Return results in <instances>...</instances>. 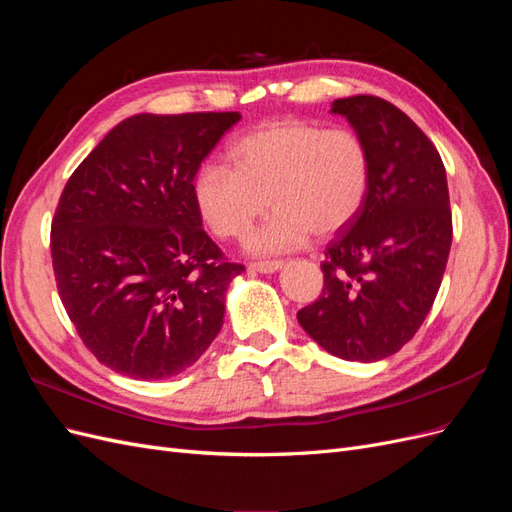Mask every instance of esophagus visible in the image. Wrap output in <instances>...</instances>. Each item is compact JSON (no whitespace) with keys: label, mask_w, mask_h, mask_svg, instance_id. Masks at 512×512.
<instances>
[{"label":"esophagus","mask_w":512,"mask_h":512,"mask_svg":"<svg viewBox=\"0 0 512 512\" xmlns=\"http://www.w3.org/2000/svg\"><path fill=\"white\" fill-rule=\"evenodd\" d=\"M284 262L282 260H258V262H250V271L254 273H275L277 269H282Z\"/></svg>","instance_id":"1"}]
</instances>
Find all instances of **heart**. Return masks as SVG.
<instances>
[{
	"label": "heart",
	"instance_id": "obj_1",
	"mask_svg": "<svg viewBox=\"0 0 512 512\" xmlns=\"http://www.w3.org/2000/svg\"><path fill=\"white\" fill-rule=\"evenodd\" d=\"M228 164L205 162L194 175V203L213 235L245 237L267 207H275L252 247L292 250L314 235L350 224L369 190V151L352 128L312 121H271L228 149Z\"/></svg>",
	"mask_w": 512,
	"mask_h": 512
}]
</instances>
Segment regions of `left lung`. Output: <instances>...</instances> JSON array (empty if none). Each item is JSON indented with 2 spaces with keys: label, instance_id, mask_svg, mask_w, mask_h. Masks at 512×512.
I'll use <instances>...</instances> for the list:
<instances>
[{
  "label": "left lung",
  "instance_id": "8db88e82",
  "mask_svg": "<svg viewBox=\"0 0 512 512\" xmlns=\"http://www.w3.org/2000/svg\"><path fill=\"white\" fill-rule=\"evenodd\" d=\"M369 151V190L327 245L324 288L299 309L305 333L333 356L374 363L421 329L453 241L446 170L416 123L376 96L335 100Z\"/></svg>",
  "mask_w": 512,
  "mask_h": 512
}]
</instances>
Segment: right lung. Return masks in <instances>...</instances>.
I'll list each match as a JSON object with an SVG mask.
<instances>
[{"instance_id": "obj_1", "label": "right lung", "mask_w": 512, "mask_h": 512, "mask_svg": "<svg viewBox=\"0 0 512 512\" xmlns=\"http://www.w3.org/2000/svg\"><path fill=\"white\" fill-rule=\"evenodd\" d=\"M239 113L123 119L74 170L51 224L61 303L96 359L134 380L194 365L243 265L203 230L192 183Z\"/></svg>"}]
</instances>
